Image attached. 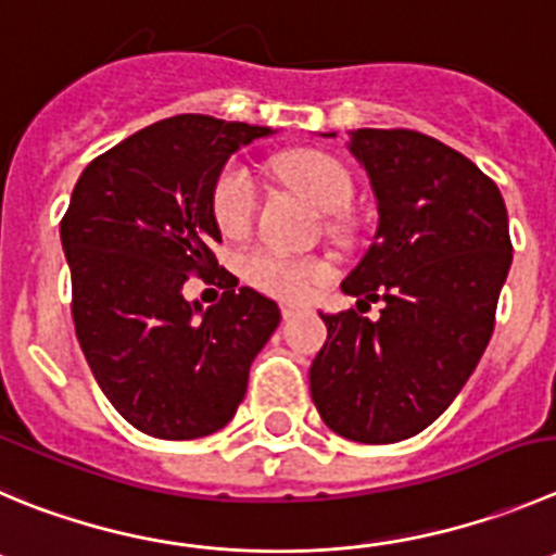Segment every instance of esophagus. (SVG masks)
Instances as JSON below:
<instances>
[{
  "instance_id": "1",
  "label": "esophagus",
  "mask_w": 556,
  "mask_h": 556,
  "mask_svg": "<svg viewBox=\"0 0 556 556\" xmlns=\"http://www.w3.org/2000/svg\"><path fill=\"white\" fill-rule=\"evenodd\" d=\"M295 313H299V307H295V304H282V318H285V320L293 318Z\"/></svg>"
}]
</instances>
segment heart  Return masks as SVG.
Instances as JSON below:
<instances>
[{
	"label": "heart",
	"mask_w": 556,
	"mask_h": 556,
	"mask_svg": "<svg viewBox=\"0 0 556 556\" xmlns=\"http://www.w3.org/2000/svg\"><path fill=\"white\" fill-rule=\"evenodd\" d=\"M277 169L324 214H342L354 200V180L349 169L326 153H313V150L288 153L277 161ZM257 202H261V184L252 169L243 161L227 164L214 189V216L219 230L227 236L247 232L257 214ZM238 268L252 288L288 302L307 299L315 285L329 277V268L320 261L293 257L274 247H254L243 252Z\"/></svg>",
	"instance_id": "obj_1"
}]
</instances>
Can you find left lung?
<instances>
[{"label":"left lung","mask_w":556,"mask_h":556,"mask_svg":"<svg viewBox=\"0 0 556 556\" xmlns=\"http://www.w3.org/2000/svg\"><path fill=\"white\" fill-rule=\"evenodd\" d=\"M349 137L378 225L342 279L356 309L320 313L329 334L309 392L334 433L392 444L442 417L475 372L513 263L510 227L494 180L458 150L406 128ZM370 301L384 302L381 319L361 315Z\"/></svg>","instance_id":"1"}]
</instances>
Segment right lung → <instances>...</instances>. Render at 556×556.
<instances>
[{
  "instance_id": "right-lung-1",
  "label": "right lung",
  "mask_w": 556,
  "mask_h": 556,
  "mask_svg": "<svg viewBox=\"0 0 556 556\" xmlns=\"http://www.w3.org/2000/svg\"><path fill=\"white\" fill-rule=\"evenodd\" d=\"M271 134L207 114L159 121L90 161L62 216L87 365L123 419L155 439L186 442L225 428L282 318L277 302L238 288L230 271L219 274L225 293L214 307L184 299L189 274L219 268L222 169Z\"/></svg>"
}]
</instances>
